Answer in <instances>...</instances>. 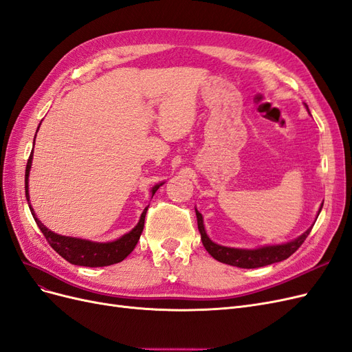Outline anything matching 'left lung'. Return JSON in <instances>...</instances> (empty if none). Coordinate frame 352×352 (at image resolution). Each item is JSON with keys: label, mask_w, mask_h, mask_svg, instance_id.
<instances>
[{"label": "left lung", "mask_w": 352, "mask_h": 352, "mask_svg": "<svg viewBox=\"0 0 352 352\" xmlns=\"http://www.w3.org/2000/svg\"><path fill=\"white\" fill-rule=\"evenodd\" d=\"M307 111H309V107H307ZM322 207H323V204L320 205V208L318 211V217L322 211ZM195 212H197L198 230L201 233L202 245H204L205 249H207V252L211 254V256L214 259H217L218 262H223V263L232 265V266H237V268H246V270L261 268V266H266V265H271V263H275V262H281V261L289 258L301 246L302 241L306 240V237L309 236V233L311 232V228L314 226V223H313L311 227H309L301 236H298L294 240L287 241V243L265 245V246L254 248V249H239V248L221 246V245L215 243V241H212L208 237L207 232H205L202 214L197 208H195Z\"/></svg>", "instance_id": "1"}]
</instances>
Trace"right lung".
Masks as SVG:
<instances>
[{
    "instance_id": "add662e5",
    "label": "right lung",
    "mask_w": 352,
    "mask_h": 352,
    "mask_svg": "<svg viewBox=\"0 0 352 352\" xmlns=\"http://www.w3.org/2000/svg\"><path fill=\"white\" fill-rule=\"evenodd\" d=\"M41 126V124H39ZM38 126V131H39ZM36 138V135H34ZM32 160H33V150L30 153V157L28 160V166H26V175H24V189H26V199L29 204L30 212L34 218L36 224L41 228V232L43 233V236L46 237L47 243L51 245V248L63 256L65 261H68L72 265H80V266H90V268H98V266H107V265H113L118 262H122L128 254L134 250V248L137 246L140 236L142 233L144 228V221H145V214H147L148 207H145L138 224L128 232L126 234L120 236L116 240L112 241H91L87 239H80V237H71V236H63L54 233L52 230L47 228L46 226H43V223L39 220L38 217L34 214V210L32 208L30 205V198H29V175H30V168H32ZM162 185H164V182L162 184H157L151 188L150 193L151 198L154 197V193L157 192Z\"/></svg>"
}]
</instances>
